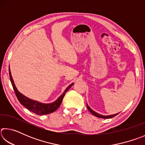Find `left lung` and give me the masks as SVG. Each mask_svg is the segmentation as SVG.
Returning <instances> with one entry per match:
<instances>
[{"instance_id": "8db88e82", "label": "left lung", "mask_w": 145, "mask_h": 145, "mask_svg": "<svg viewBox=\"0 0 145 145\" xmlns=\"http://www.w3.org/2000/svg\"><path fill=\"white\" fill-rule=\"evenodd\" d=\"M87 108H88V109L89 111V112L93 115H94V116H97L98 118H111L114 117L115 116H116V115L118 114V113H117V114H112V115H109V116H103V115L100 114L99 113H97V112H96L95 111H93V110L91 109V108L89 106H88V104H87Z\"/></svg>"}]
</instances>
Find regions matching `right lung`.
<instances>
[{"label":"right lung","mask_w":145,"mask_h":145,"mask_svg":"<svg viewBox=\"0 0 145 145\" xmlns=\"http://www.w3.org/2000/svg\"><path fill=\"white\" fill-rule=\"evenodd\" d=\"M9 77H10V80L11 82V84L13 86V89L15 93V95L18 99V101L20 102L22 105H23L24 107L27 108L29 111L34 112L36 114L38 115H44V114H48L52 112H54L57 110L59 107L60 106L61 102L63 101V99L66 93L68 91V90L72 86L73 83L71 84L69 86H68L67 89H65V91L63 93L61 96L58 98L57 100H56L55 102L52 103H50V104H43V103L39 102L36 100H31L29 98L24 96V95L22 94L20 92H19L18 89H17L16 87L15 86L14 82L13 81V78H12L10 68H9Z\"/></svg>","instance_id":"1"}]
</instances>
